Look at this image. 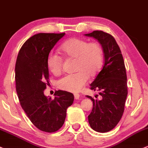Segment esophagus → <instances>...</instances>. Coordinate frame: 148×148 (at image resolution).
I'll use <instances>...</instances> for the list:
<instances>
[{"label": "esophagus", "instance_id": "obj_1", "mask_svg": "<svg viewBox=\"0 0 148 148\" xmlns=\"http://www.w3.org/2000/svg\"><path fill=\"white\" fill-rule=\"evenodd\" d=\"M79 98H80V95L78 93H75L74 94V98L76 99V100H78V99H79Z\"/></svg>", "mask_w": 148, "mask_h": 148}]
</instances>
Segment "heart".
<instances>
[{
    "label": "heart",
    "instance_id": "b5f03b06",
    "mask_svg": "<svg viewBox=\"0 0 148 148\" xmlns=\"http://www.w3.org/2000/svg\"><path fill=\"white\" fill-rule=\"evenodd\" d=\"M62 53L68 58L76 59L74 74L64 76L58 82V86L63 90L79 92L87 82L88 77H96L103 64V50L99 43L79 38H71L60 47ZM47 66L54 74H59L62 67V58L50 53L47 57Z\"/></svg>",
    "mask_w": 148,
    "mask_h": 148
}]
</instances>
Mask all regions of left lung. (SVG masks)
I'll return each mask as SVG.
<instances>
[{"instance_id":"left-lung-1","label":"left lung","mask_w":148,"mask_h":148,"mask_svg":"<svg viewBox=\"0 0 148 148\" xmlns=\"http://www.w3.org/2000/svg\"><path fill=\"white\" fill-rule=\"evenodd\" d=\"M86 36L98 40L103 47L105 63L103 68L90 84V89L99 91L100 98L86 95L92 101V109L88 116L94 131L105 133L117 125L124 111L127 97V77L121 50L112 35L94 31Z\"/></svg>"}]
</instances>
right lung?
Listing matches in <instances>:
<instances>
[{"mask_svg":"<svg viewBox=\"0 0 148 148\" xmlns=\"http://www.w3.org/2000/svg\"><path fill=\"white\" fill-rule=\"evenodd\" d=\"M65 33L34 35L19 50L15 64L16 90L21 106L36 128L53 133L64 124L66 109L72 105L74 95L57 90L55 98L44 95L49 79L47 57Z\"/></svg>","mask_w":148,"mask_h":148,"instance_id":"obj_1","label":"right lung"}]
</instances>
